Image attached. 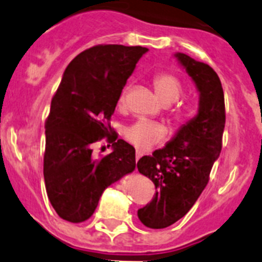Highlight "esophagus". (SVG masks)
Listing matches in <instances>:
<instances>
[{"label": "esophagus", "instance_id": "obj_1", "mask_svg": "<svg viewBox=\"0 0 262 262\" xmlns=\"http://www.w3.org/2000/svg\"><path fill=\"white\" fill-rule=\"evenodd\" d=\"M141 158H142V152H141V151H137V152H136V160L138 161Z\"/></svg>", "mask_w": 262, "mask_h": 262}]
</instances>
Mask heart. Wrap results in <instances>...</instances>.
<instances>
[{"instance_id":"1","label":"heart","mask_w":262,"mask_h":262,"mask_svg":"<svg viewBox=\"0 0 262 262\" xmlns=\"http://www.w3.org/2000/svg\"><path fill=\"white\" fill-rule=\"evenodd\" d=\"M154 88L158 94L159 99L163 103L169 104L180 99L182 94V84L180 79L172 73H160L154 79ZM126 92L124 90L120 95V103L125 102ZM176 117H180V114L176 112ZM165 137V129L160 124L151 123V121H137L133 125L126 128L125 138L138 150L147 151L155 145L160 143Z\"/></svg>"}]
</instances>
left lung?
<instances>
[{"label":"left lung","instance_id":"1","mask_svg":"<svg viewBox=\"0 0 262 262\" xmlns=\"http://www.w3.org/2000/svg\"><path fill=\"white\" fill-rule=\"evenodd\" d=\"M174 57L199 92V108L164 147L137 163L138 172L156 187L150 204L137 213L151 229L170 226L191 209L222 147L225 99L220 77L213 68L186 54L176 53Z\"/></svg>","mask_w":262,"mask_h":262}]
</instances>
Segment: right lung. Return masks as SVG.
Returning <instances> with one entry per match:
<instances>
[{"label":"right lung","instance_id":"1","mask_svg":"<svg viewBox=\"0 0 262 262\" xmlns=\"http://www.w3.org/2000/svg\"><path fill=\"white\" fill-rule=\"evenodd\" d=\"M147 48L97 45L66 68L45 124L43 178L58 216L82 222L94 213L104 190L136 168V150L117 139L111 119L126 80ZM107 136L113 152L92 156L91 145Z\"/></svg>","mask_w":262,"mask_h":262}]
</instances>
